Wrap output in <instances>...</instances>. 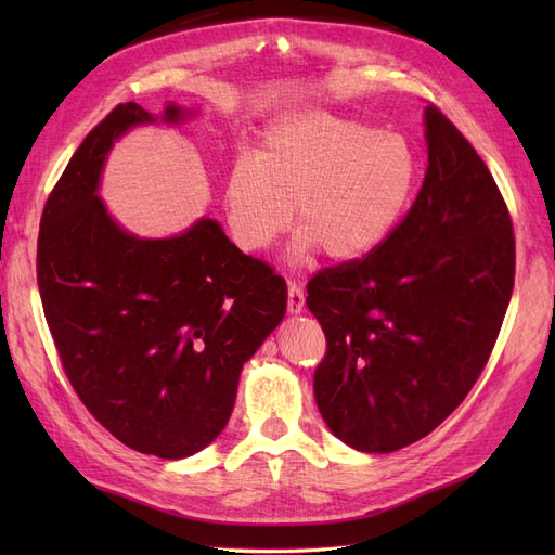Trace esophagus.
I'll use <instances>...</instances> for the list:
<instances>
[{
    "label": "esophagus",
    "instance_id": "esophagus-1",
    "mask_svg": "<svg viewBox=\"0 0 555 555\" xmlns=\"http://www.w3.org/2000/svg\"><path fill=\"white\" fill-rule=\"evenodd\" d=\"M304 306H306L304 289H300V284L289 282V298H287V308H289V312H292V314L304 312Z\"/></svg>",
    "mask_w": 555,
    "mask_h": 555
}]
</instances>
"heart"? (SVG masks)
<instances>
[{
    "instance_id": "1",
    "label": "heart",
    "mask_w": 555,
    "mask_h": 555,
    "mask_svg": "<svg viewBox=\"0 0 555 555\" xmlns=\"http://www.w3.org/2000/svg\"><path fill=\"white\" fill-rule=\"evenodd\" d=\"M418 180L412 141L396 131L304 111L268 127L257 155H238L224 180L231 238L266 251L292 227L294 255L314 249L335 263L379 249L405 215Z\"/></svg>"
}]
</instances>
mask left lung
Here are the masks:
<instances>
[{
  "mask_svg": "<svg viewBox=\"0 0 555 555\" xmlns=\"http://www.w3.org/2000/svg\"><path fill=\"white\" fill-rule=\"evenodd\" d=\"M424 125L426 178L389 241L308 282L328 345L317 408L365 453L422 440L461 405L514 289L512 217L489 166L440 108L428 104Z\"/></svg>",
  "mask_w": 555,
  "mask_h": 555,
  "instance_id": "1",
  "label": "left lung"
}]
</instances>
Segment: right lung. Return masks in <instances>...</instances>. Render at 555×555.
<instances>
[{
	"label": "right lung",
	"mask_w": 555,
	"mask_h": 555,
	"mask_svg": "<svg viewBox=\"0 0 555 555\" xmlns=\"http://www.w3.org/2000/svg\"><path fill=\"white\" fill-rule=\"evenodd\" d=\"M190 115L176 104L164 122ZM155 122L115 106L66 164L41 215L37 282L66 377L122 444L159 459L208 447L229 422L245 361L287 310V284L201 217L139 238L96 196L113 143Z\"/></svg>",
	"instance_id": "right-lung-1"
}]
</instances>
